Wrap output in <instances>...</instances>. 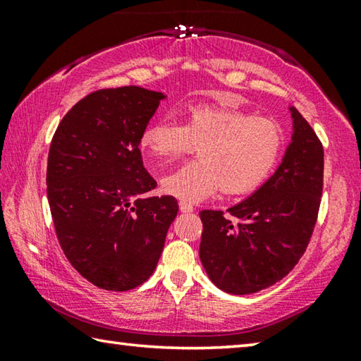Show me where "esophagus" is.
<instances>
[{
	"instance_id": "34e87169",
	"label": "esophagus",
	"mask_w": 361,
	"mask_h": 361,
	"mask_svg": "<svg viewBox=\"0 0 361 361\" xmlns=\"http://www.w3.org/2000/svg\"><path fill=\"white\" fill-rule=\"evenodd\" d=\"M180 212H183V213H191V212H194V207H192L191 204L185 202V200H181V202H180Z\"/></svg>"
}]
</instances>
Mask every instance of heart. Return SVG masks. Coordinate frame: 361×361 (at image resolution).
Here are the masks:
<instances>
[{"instance_id": "b5f03b06", "label": "heart", "mask_w": 361, "mask_h": 361, "mask_svg": "<svg viewBox=\"0 0 361 361\" xmlns=\"http://www.w3.org/2000/svg\"><path fill=\"white\" fill-rule=\"evenodd\" d=\"M140 146L159 162L188 154L199 159L162 178V189L186 202H199L223 189L228 195L252 194L264 185L283 149V130L276 121L245 109L195 103L185 126L172 118L149 122Z\"/></svg>"}]
</instances>
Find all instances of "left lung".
Here are the masks:
<instances>
[{
	"label": "left lung",
	"instance_id": "obj_1",
	"mask_svg": "<svg viewBox=\"0 0 361 361\" xmlns=\"http://www.w3.org/2000/svg\"><path fill=\"white\" fill-rule=\"evenodd\" d=\"M291 143L271 178L240 204L202 210L199 256L218 288L250 295L282 280L304 255L319 216L323 146L301 113L290 108Z\"/></svg>",
	"mask_w": 361,
	"mask_h": 361
}]
</instances>
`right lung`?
<instances>
[{
    "mask_svg": "<svg viewBox=\"0 0 361 361\" xmlns=\"http://www.w3.org/2000/svg\"><path fill=\"white\" fill-rule=\"evenodd\" d=\"M166 95L137 85L100 89L60 121L47 157L54 228L71 266L99 288L127 291L149 279L178 213L157 183L140 137Z\"/></svg>",
    "mask_w": 361,
    "mask_h": 361,
    "instance_id": "right-lung-1",
    "label": "right lung"
}]
</instances>
